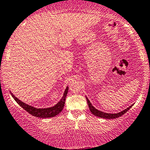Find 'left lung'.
Returning <instances> with one entry per match:
<instances>
[{"label":"left lung","mask_w":150,"mask_h":150,"mask_svg":"<svg viewBox=\"0 0 150 150\" xmlns=\"http://www.w3.org/2000/svg\"><path fill=\"white\" fill-rule=\"evenodd\" d=\"M86 100H87V103H88V108H89V110L90 112H91L94 115L96 116V117H101V118H104V119H116V118H118V117H121V116L123 115L124 114H125L127 111L129 110V109H130V108L132 107L131 105L129 107L127 108L126 109H125L124 111H122V112H119V113H117V114H109V113H105V112H101V111L98 110V109H96V108H94V107L92 106V104H91V102H90L89 100L88 99V98H86Z\"/></svg>","instance_id":"obj_1"}]
</instances>
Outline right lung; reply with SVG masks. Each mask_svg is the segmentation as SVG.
Instances as JSON below:
<instances>
[{
    "instance_id": "right-lung-1",
    "label": "right lung",
    "mask_w": 150,
    "mask_h": 150,
    "mask_svg": "<svg viewBox=\"0 0 150 150\" xmlns=\"http://www.w3.org/2000/svg\"><path fill=\"white\" fill-rule=\"evenodd\" d=\"M69 87L67 86L66 88L65 91H64V95H63L62 99L60 101L57 103L55 106L50 108H46V109H37V108L33 107L31 106L25 104L23 101H20L18 99H17L13 94H11L13 99H15L16 101L21 106L23 109H25L27 112H28L31 115L34 116L36 117H40V118H50V117H54L60 113L62 111L63 108L64 107L66 101V96H67V93H68Z\"/></svg>"
}]
</instances>
